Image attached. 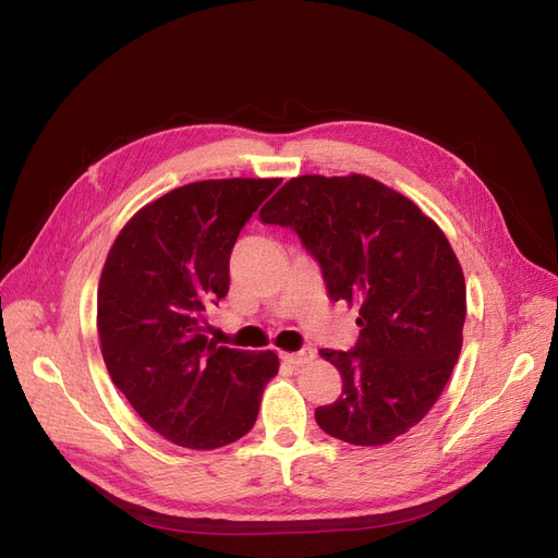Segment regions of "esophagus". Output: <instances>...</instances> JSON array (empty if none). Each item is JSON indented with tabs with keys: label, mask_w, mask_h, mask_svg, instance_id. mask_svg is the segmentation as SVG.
Here are the masks:
<instances>
[{
	"label": "esophagus",
	"mask_w": 558,
	"mask_h": 558,
	"mask_svg": "<svg viewBox=\"0 0 558 558\" xmlns=\"http://www.w3.org/2000/svg\"><path fill=\"white\" fill-rule=\"evenodd\" d=\"M280 357L289 362V365H305V362L314 360V349H303L296 353H280Z\"/></svg>",
	"instance_id": "34e87169"
}]
</instances>
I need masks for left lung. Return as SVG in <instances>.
Wrapping results in <instances>:
<instances>
[{"instance_id":"left-lung-1","label":"left lung","mask_w":558,"mask_h":558,"mask_svg":"<svg viewBox=\"0 0 558 558\" xmlns=\"http://www.w3.org/2000/svg\"><path fill=\"white\" fill-rule=\"evenodd\" d=\"M322 264L330 301L357 307L351 351L322 349L342 395L314 410L322 430L378 447L420 424L463 347L465 278L440 226L367 175H299L259 209Z\"/></svg>"}]
</instances>
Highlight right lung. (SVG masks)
<instances>
[{
    "instance_id": "add662e5",
    "label": "right lung",
    "mask_w": 558,
    "mask_h": 558,
    "mask_svg": "<svg viewBox=\"0 0 558 558\" xmlns=\"http://www.w3.org/2000/svg\"><path fill=\"white\" fill-rule=\"evenodd\" d=\"M278 178L203 180L141 207L118 232L98 287L111 380L138 417L186 449H219L253 428L274 351L216 347L205 312L228 294L234 241Z\"/></svg>"
}]
</instances>
